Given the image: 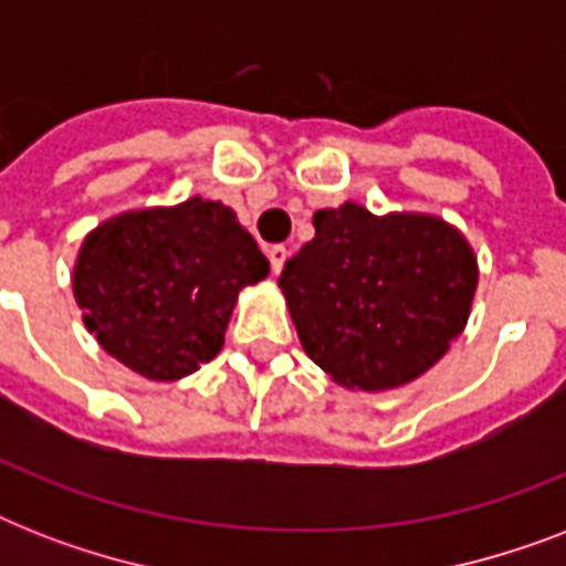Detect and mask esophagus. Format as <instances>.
Segmentation results:
<instances>
[{"mask_svg": "<svg viewBox=\"0 0 566 566\" xmlns=\"http://www.w3.org/2000/svg\"><path fill=\"white\" fill-rule=\"evenodd\" d=\"M287 255H291V252H287V247H282V243H279V247L266 249V258H270L273 273H282V266H284V261H287Z\"/></svg>", "mask_w": 566, "mask_h": 566, "instance_id": "obj_1", "label": "esophagus"}]
</instances>
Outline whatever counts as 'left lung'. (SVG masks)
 I'll list each match as a JSON object with an SVG mask.
<instances>
[{
  "label": "left lung",
  "mask_w": 566,
  "mask_h": 566,
  "mask_svg": "<svg viewBox=\"0 0 566 566\" xmlns=\"http://www.w3.org/2000/svg\"><path fill=\"white\" fill-rule=\"evenodd\" d=\"M479 264L467 238L431 213L344 202L314 213V240L284 264L302 349L337 385L390 390L447 355L467 326Z\"/></svg>",
  "instance_id": "8db88e82"
}]
</instances>
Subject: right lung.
<instances>
[{
    "mask_svg": "<svg viewBox=\"0 0 566 566\" xmlns=\"http://www.w3.org/2000/svg\"><path fill=\"white\" fill-rule=\"evenodd\" d=\"M266 273L234 211L193 196L99 222L78 249L73 293L111 358L176 381L220 353L238 293Z\"/></svg>",
    "mask_w": 566,
    "mask_h": 566,
    "instance_id": "1",
    "label": "right lung"
}]
</instances>
